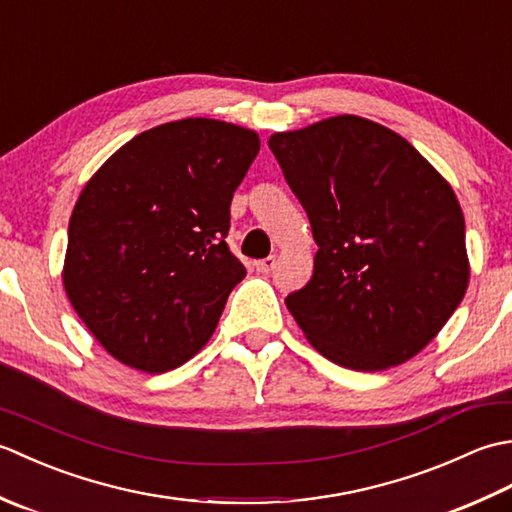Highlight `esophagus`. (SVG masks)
I'll use <instances>...</instances> for the list:
<instances>
[{
  "label": "esophagus",
  "mask_w": 512,
  "mask_h": 512,
  "mask_svg": "<svg viewBox=\"0 0 512 512\" xmlns=\"http://www.w3.org/2000/svg\"><path fill=\"white\" fill-rule=\"evenodd\" d=\"M275 264H277V259H275V257H266V259H262V262H255V270H257V273H264V275H268L270 270L275 268Z\"/></svg>",
  "instance_id": "34e87169"
}]
</instances>
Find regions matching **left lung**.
I'll return each instance as SVG.
<instances>
[{"label": "left lung", "instance_id": "8db88e82", "mask_svg": "<svg viewBox=\"0 0 512 512\" xmlns=\"http://www.w3.org/2000/svg\"><path fill=\"white\" fill-rule=\"evenodd\" d=\"M308 213L314 273L286 306L328 361L380 372L422 352L469 288L464 213L405 138L341 114L268 138Z\"/></svg>", "mask_w": 512, "mask_h": 512}]
</instances>
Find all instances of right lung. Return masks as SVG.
Wrapping results in <instances>:
<instances>
[{
	"instance_id": "1",
	"label": "right lung",
	"mask_w": 512,
	"mask_h": 512,
	"mask_svg": "<svg viewBox=\"0 0 512 512\" xmlns=\"http://www.w3.org/2000/svg\"><path fill=\"white\" fill-rule=\"evenodd\" d=\"M257 151L253 129L182 118L134 136L85 182L61 277L116 361L162 374L211 339L246 277L224 237Z\"/></svg>"
}]
</instances>
